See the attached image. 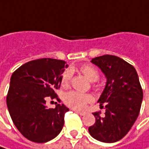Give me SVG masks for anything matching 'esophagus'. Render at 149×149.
<instances>
[{
    "label": "esophagus",
    "mask_w": 149,
    "mask_h": 149,
    "mask_svg": "<svg viewBox=\"0 0 149 149\" xmlns=\"http://www.w3.org/2000/svg\"><path fill=\"white\" fill-rule=\"evenodd\" d=\"M74 111L76 112V113L79 114L80 116H85V115H86V112H83V111H80V110H76V109H75Z\"/></svg>",
    "instance_id": "1"
}]
</instances>
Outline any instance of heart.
Masks as SVG:
<instances>
[{"label": "heart", "mask_w": 149, "mask_h": 149, "mask_svg": "<svg viewBox=\"0 0 149 149\" xmlns=\"http://www.w3.org/2000/svg\"><path fill=\"white\" fill-rule=\"evenodd\" d=\"M80 72L83 73L90 82H95L99 79L100 74L97 69L91 65H83L80 66ZM72 72L70 69L66 70L61 78V83L62 87L67 88L71 82ZM65 104L68 107L75 109H83L88 103L93 101V96L89 93H80L71 91L66 93L63 98Z\"/></svg>", "instance_id": "heart-1"}]
</instances>
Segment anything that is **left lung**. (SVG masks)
I'll return each mask as SVG.
<instances>
[{
  "mask_svg": "<svg viewBox=\"0 0 149 149\" xmlns=\"http://www.w3.org/2000/svg\"><path fill=\"white\" fill-rule=\"evenodd\" d=\"M93 64L100 68L107 81L98 102L105 109L104 116L94 112L95 123L89 134L103 143H115L123 138L137 118L143 101V89L136 69L123 59L104 55L95 57Z\"/></svg>",
  "mask_w": 149,
  "mask_h": 149,
  "instance_id": "1",
  "label": "left lung"
}]
</instances>
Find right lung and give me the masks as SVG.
Returning a JSON list of instances; mask_svg holds the SVG:
<instances>
[{
  "instance_id": "right-lung-1",
  "label": "right lung",
  "mask_w": 149,
  "mask_h": 149,
  "mask_svg": "<svg viewBox=\"0 0 149 149\" xmlns=\"http://www.w3.org/2000/svg\"><path fill=\"white\" fill-rule=\"evenodd\" d=\"M66 61L44 58L29 61L11 77L6 104L17 130L27 139L43 143L55 138L64 126L69 109L58 104L49 109L46 100L56 98Z\"/></svg>"
}]
</instances>
